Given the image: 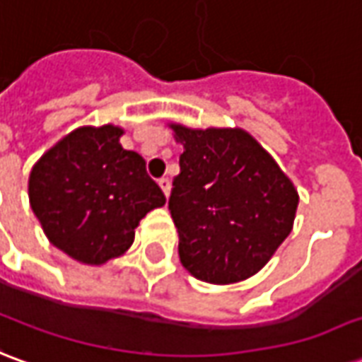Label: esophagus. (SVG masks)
I'll use <instances>...</instances> for the list:
<instances>
[{"mask_svg":"<svg viewBox=\"0 0 362 362\" xmlns=\"http://www.w3.org/2000/svg\"><path fill=\"white\" fill-rule=\"evenodd\" d=\"M158 185H160V189L163 191V194H165V197H169V191H171V183H169L168 177H161L160 181H158Z\"/></svg>","mask_w":362,"mask_h":362,"instance_id":"34e87169","label":"esophagus"}]
</instances>
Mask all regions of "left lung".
<instances>
[{
    "mask_svg": "<svg viewBox=\"0 0 362 362\" xmlns=\"http://www.w3.org/2000/svg\"><path fill=\"white\" fill-rule=\"evenodd\" d=\"M183 144L169 210L183 267L204 283L255 275L291 234L298 193L243 130L171 124Z\"/></svg>",
    "mask_w": 362,
    "mask_h": 362,
    "instance_id": "obj_1",
    "label": "left lung"
}]
</instances>
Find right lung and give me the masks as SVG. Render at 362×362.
<instances>
[{
	"label": "right lung",
	"instance_id": "1",
	"mask_svg": "<svg viewBox=\"0 0 362 362\" xmlns=\"http://www.w3.org/2000/svg\"><path fill=\"white\" fill-rule=\"evenodd\" d=\"M120 134L111 124L78 128L30 171V209L46 238L87 265L122 255L138 222L165 204L144 158L124 150Z\"/></svg>",
	"mask_w": 362,
	"mask_h": 362
}]
</instances>
